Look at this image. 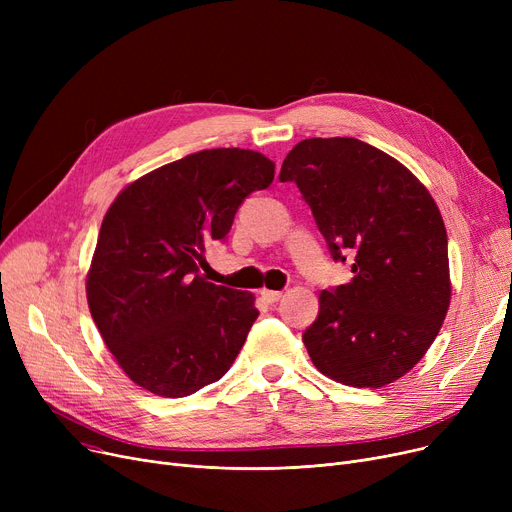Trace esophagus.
<instances>
[{
    "label": "esophagus",
    "mask_w": 512,
    "mask_h": 512,
    "mask_svg": "<svg viewBox=\"0 0 512 512\" xmlns=\"http://www.w3.org/2000/svg\"><path fill=\"white\" fill-rule=\"evenodd\" d=\"M261 297L265 303H278L282 299V292L280 290H270V288H263L261 290Z\"/></svg>",
    "instance_id": "esophagus-1"
}]
</instances>
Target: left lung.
<instances>
[{
	"label": "left lung",
	"mask_w": 512,
	"mask_h": 512,
	"mask_svg": "<svg viewBox=\"0 0 512 512\" xmlns=\"http://www.w3.org/2000/svg\"><path fill=\"white\" fill-rule=\"evenodd\" d=\"M336 261L353 280L319 294L303 334L313 365L338 384L384 388L409 373L436 340L450 307L448 238L423 182L359 139H305L286 155Z\"/></svg>",
	"instance_id": "1"
}]
</instances>
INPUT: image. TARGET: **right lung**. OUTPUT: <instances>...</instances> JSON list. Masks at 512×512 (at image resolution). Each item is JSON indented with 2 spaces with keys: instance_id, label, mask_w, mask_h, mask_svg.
<instances>
[{
  "instance_id": "obj_1",
  "label": "right lung",
  "mask_w": 512,
  "mask_h": 512,
  "mask_svg": "<svg viewBox=\"0 0 512 512\" xmlns=\"http://www.w3.org/2000/svg\"><path fill=\"white\" fill-rule=\"evenodd\" d=\"M251 149H205L128 186L105 211L87 274L95 326L128 378L180 398L218 382L257 319L255 294L207 282L205 249L274 180Z\"/></svg>"
}]
</instances>
